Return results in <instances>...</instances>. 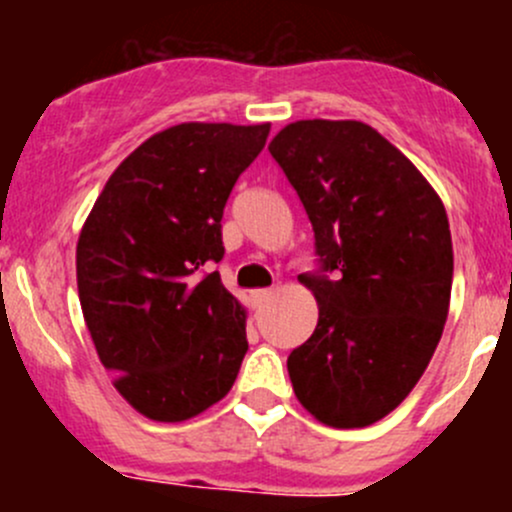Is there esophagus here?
Returning <instances> with one entry per match:
<instances>
[{"label": "esophagus", "instance_id": "obj_1", "mask_svg": "<svg viewBox=\"0 0 512 512\" xmlns=\"http://www.w3.org/2000/svg\"><path fill=\"white\" fill-rule=\"evenodd\" d=\"M270 297H272V289H255V292H252V302H255V307L265 304Z\"/></svg>", "mask_w": 512, "mask_h": 512}]
</instances>
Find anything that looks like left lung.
<instances>
[{
  "mask_svg": "<svg viewBox=\"0 0 512 512\" xmlns=\"http://www.w3.org/2000/svg\"><path fill=\"white\" fill-rule=\"evenodd\" d=\"M314 230L319 304L287 359L299 404L327 426L361 428L409 396L448 317L446 208L416 165L361 121H297L270 143Z\"/></svg>",
  "mask_w": 512,
  "mask_h": 512,
  "instance_id": "8db88e82",
  "label": "left lung"
}]
</instances>
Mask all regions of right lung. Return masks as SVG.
Instances as JSON below:
<instances>
[{"instance_id": "1", "label": "right lung", "mask_w": 512, "mask_h": 512, "mask_svg": "<svg viewBox=\"0 0 512 512\" xmlns=\"http://www.w3.org/2000/svg\"><path fill=\"white\" fill-rule=\"evenodd\" d=\"M270 123H180L108 178L76 245L86 327L123 399L185 421L232 389L247 352L245 309L213 272L223 210Z\"/></svg>"}]
</instances>
